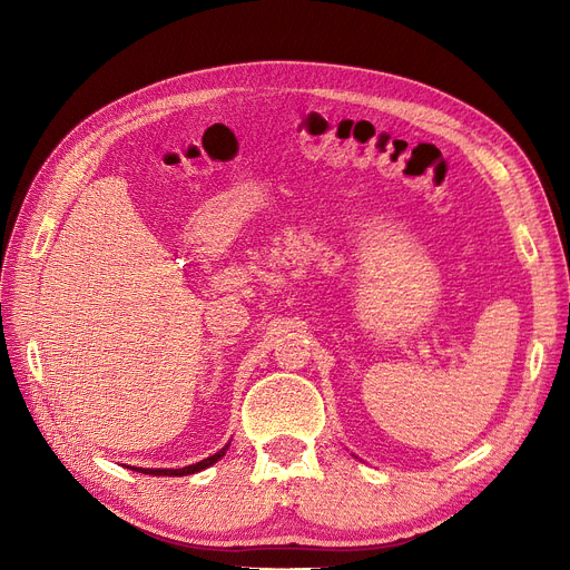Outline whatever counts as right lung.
<instances>
[{
	"label": "right lung",
	"instance_id": "add662e5",
	"mask_svg": "<svg viewBox=\"0 0 570 570\" xmlns=\"http://www.w3.org/2000/svg\"><path fill=\"white\" fill-rule=\"evenodd\" d=\"M228 448V445H226ZM226 448H222L219 453H215L213 458H205L200 460L198 464H191V466H185V469H134V471H140V473H149V475H189V473H196V471H203L207 466H213L219 458H224Z\"/></svg>",
	"mask_w": 570,
	"mask_h": 570
}]
</instances>
